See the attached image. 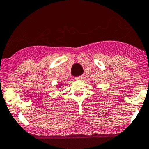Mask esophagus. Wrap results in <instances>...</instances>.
<instances>
[{
	"mask_svg": "<svg viewBox=\"0 0 149 149\" xmlns=\"http://www.w3.org/2000/svg\"><path fill=\"white\" fill-rule=\"evenodd\" d=\"M83 78V77H82V76H79V77H76V79H77V80H80V79H82Z\"/></svg>",
	"mask_w": 149,
	"mask_h": 149,
	"instance_id": "34e87169",
	"label": "esophagus"
}]
</instances>
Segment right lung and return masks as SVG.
<instances>
[{
  "mask_svg": "<svg viewBox=\"0 0 149 149\" xmlns=\"http://www.w3.org/2000/svg\"><path fill=\"white\" fill-rule=\"evenodd\" d=\"M63 86V83H61V82H60L59 84L57 85V88H61V86Z\"/></svg>",
  "mask_w": 149,
  "mask_h": 149,
  "instance_id": "obj_1",
  "label": "right lung"
}]
</instances>
